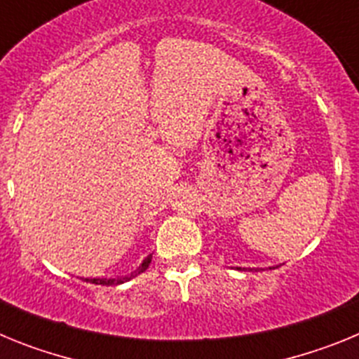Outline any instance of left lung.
<instances>
[{"label": "left lung", "mask_w": 359, "mask_h": 359, "mask_svg": "<svg viewBox=\"0 0 359 359\" xmlns=\"http://www.w3.org/2000/svg\"><path fill=\"white\" fill-rule=\"evenodd\" d=\"M237 269H241V268H237ZM243 269H244V268H243Z\"/></svg>", "instance_id": "obj_1"}]
</instances>
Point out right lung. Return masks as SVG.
I'll use <instances>...</instances> for the list:
<instances>
[{
  "label": "right lung",
  "mask_w": 359,
  "mask_h": 359,
  "mask_svg": "<svg viewBox=\"0 0 359 359\" xmlns=\"http://www.w3.org/2000/svg\"><path fill=\"white\" fill-rule=\"evenodd\" d=\"M151 259L152 255H149L147 259H145L144 262H142V266L138 268V271H135V273L131 275V277H136V275L144 273L145 269L149 268V264H151ZM131 277H122V278H84L86 282H91V284H100V286H116V284H122V282H128Z\"/></svg>",
  "instance_id": "1"
}]
</instances>
